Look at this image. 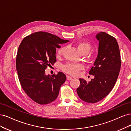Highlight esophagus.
<instances>
[{
    "instance_id": "esophagus-1",
    "label": "esophagus",
    "mask_w": 131,
    "mask_h": 131,
    "mask_svg": "<svg viewBox=\"0 0 131 131\" xmlns=\"http://www.w3.org/2000/svg\"><path fill=\"white\" fill-rule=\"evenodd\" d=\"M66 79H67V80H68V81H70V80L72 79V77L69 76V75H67V76L66 77Z\"/></svg>"
}]
</instances>
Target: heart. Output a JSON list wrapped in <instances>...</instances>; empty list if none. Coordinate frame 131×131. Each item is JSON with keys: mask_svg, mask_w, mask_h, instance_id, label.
I'll return each instance as SVG.
<instances>
[{"mask_svg": "<svg viewBox=\"0 0 131 131\" xmlns=\"http://www.w3.org/2000/svg\"><path fill=\"white\" fill-rule=\"evenodd\" d=\"M78 52L82 55H86L91 49V45L88 41H82L76 44ZM64 47H61L58 50L57 56L60 57L62 56L65 50ZM84 67L81 65L68 64L62 67V70L65 72L72 75H77L80 71L83 70Z\"/></svg>", "mask_w": 131, "mask_h": 131, "instance_id": "heart-1", "label": "heart"}]
</instances>
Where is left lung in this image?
Instances as JSON below:
<instances>
[{
    "instance_id": "left-lung-1",
    "label": "left lung",
    "mask_w": 131,
    "mask_h": 131,
    "mask_svg": "<svg viewBox=\"0 0 131 131\" xmlns=\"http://www.w3.org/2000/svg\"><path fill=\"white\" fill-rule=\"evenodd\" d=\"M99 42L98 54L89 74L94 75L90 82L80 78L77 89L79 98L87 103H95L103 99L114 86L121 67L119 45L114 37L104 32L96 35Z\"/></svg>"
}]
</instances>
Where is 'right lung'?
Instances as JSON below:
<instances>
[{
	"label": "right lung",
	"mask_w": 131,
	"mask_h": 131,
	"mask_svg": "<svg viewBox=\"0 0 131 131\" xmlns=\"http://www.w3.org/2000/svg\"><path fill=\"white\" fill-rule=\"evenodd\" d=\"M47 32H36L26 37L20 43L16 57L19 81L27 95L35 102L47 104L56 100L66 77L46 74L47 66L57 61L56 49L68 42Z\"/></svg>",
	"instance_id": "add662e5"
}]
</instances>
